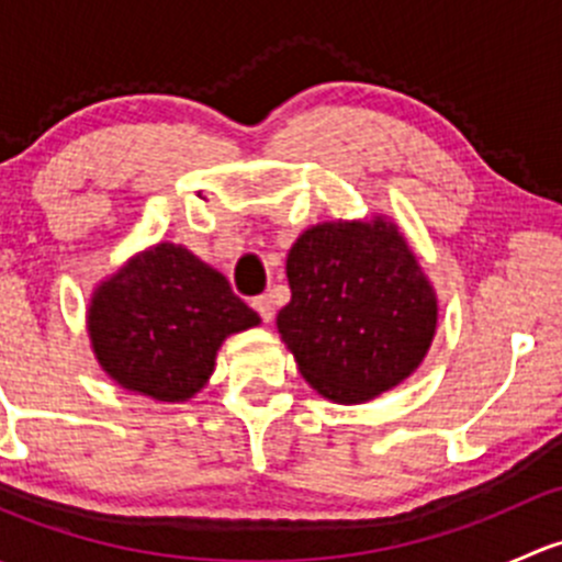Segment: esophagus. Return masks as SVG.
<instances>
[{
    "label": "esophagus",
    "mask_w": 562,
    "mask_h": 562,
    "mask_svg": "<svg viewBox=\"0 0 562 562\" xmlns=\"http://www.w3.org/2000/svg\"><path fill=\"white\" fill-rule=\"evenodd\" d=\"M252 307L255 313L263 317V323H269L274 317V307H271V299L269 296H255L252 299Z\"/></svg>",
    "instance_id": "1"
}]
</instances>
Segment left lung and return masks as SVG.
Segmentation results:
<instances>
[{
	"label": "left lung",
	"mask_w": 562,
	"mask_h": 562,
	"mask_svg": "<svg viewBox=\"0 0 562 562\" xmlns=\"http://www.w3.org/2000/svg\"><path fill=\"white\" fill-rule=\"evenodd\" d=\"M291 302L277 328L304 381L356 405L405 381L438 326V302L400 231L375 223H323L288 252Z\"/></svg>",
	"instance_id": "obj_1"
}]
</instances>
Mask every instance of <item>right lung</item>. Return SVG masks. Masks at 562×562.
<instances>
[{"mask_svg": "<svg viewBox=\"0 0 562 562\" xmlns=\"http://www.w3.org/2000/svg\"><path fill=\"white\" fill-rule=\"evenodd\" d=\"M258 323L220 271L173 245L130 260L89 304V337L103 370L162 402L201 391L223 339Z\"/></svg>", "mask_w": 562, "mask_h": 562, "instance_id": "1", "label": "right lung"}]
</instances>
